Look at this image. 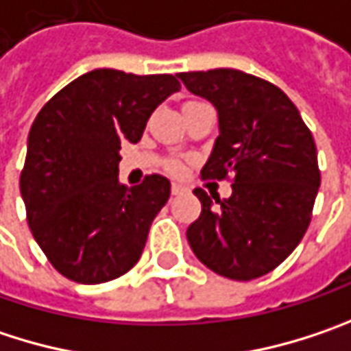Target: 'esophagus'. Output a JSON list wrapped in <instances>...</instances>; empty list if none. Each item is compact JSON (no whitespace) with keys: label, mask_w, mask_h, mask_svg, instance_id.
Here are the masks:
<instances>
[{"label":"esophagus","mask_w":351,"mask_h":351,"mask_svg":"<svg viewBox=\"0 0 351 351\" xmlns=\"http://www.w3.org/2000/svg\"><path fill=\"white\" fill-rule=\"evenodd\" d=\"M184 191H186V188L180 186V184H173V186H171V195H182Z\"/></svg>","instance_id":"34e87169"}]
</instances>
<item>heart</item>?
<instances>
[{
    "label": "heart",
    "mask_w": 351,
    "mask_h": 351,
    "mask_svg": "<svg viewBox=\"0 0 351 351\" xmlns=\"http://www.w3.org/2000/svg\"><path fill=\"white\" fill-rule=\"evenodd\" d=\"M193 104H202V101H188L186 106H193ZM163 167H165V171L171 173V176H182V173H184V163L180 162V160H167Z\"/></svg>",
    "instance_id": "b5f03b06"
}]
</instances>
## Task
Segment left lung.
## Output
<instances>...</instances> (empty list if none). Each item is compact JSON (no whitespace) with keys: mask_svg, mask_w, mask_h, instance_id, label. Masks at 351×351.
<instances>
[{"mask_svg":"<svg viewBox=\"0 0 351 351\" xmlns=\"http://www.w3.org/2000/svg\"><path fill=\"white\" fill-rule=\"evenodd\" d=\"M178 77L219 115L202 180L232 182L228 199L193 189L202 213L188 228L189 245L223 278H262L288 258L310 226L322 180L312 132L288 95L262 77L228 67Z\"/></svg>","mask_w":351,"mask_h":351,"instance_id":"8db88e82","label":"left lung"}]
</instances>
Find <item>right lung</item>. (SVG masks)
<instances>
[{"label": "right lung", "instance_id": "1", "mask_svg": "<svg viewBox=\"0 0 351 351\" xmlns=\"http://www.w3.org/2000/svg\"><path fill=\"white\" fill-rule=\"evenodd\" d=\"M178 89L169 73L93 69L34 119L19 189L34 238L67 280L106 284L138 263L169 182L152 173L136 188L119 186V149L141 139L149 115Z\"/></svg>", "mask_w": 351, "mask_h": 351}]
</instances>
